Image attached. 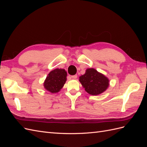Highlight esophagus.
Segmentation results:
<instances>
[{"label":"esophagus","mask_w":147,"mask_h":147,"mask_svg":"<svg viewBox=\"0 0 147 147\" xmlns=\"http://www.w3.org/2000/svg\"><path fill=\"white\" fill-rule=\"evenodd\" d=\"M71 78H73V79H76L77 78V75H72L71 76Z\"/></svg>","instance_id":"34e87169"}]
</instances>
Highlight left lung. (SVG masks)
Masks as SVG:
<instances>
[{"label": "left lung", "instance_id": "1", "mask_svg": "<svg viewBox=\"0 0 147 147\" xmlns=\"http://www.w3.org/2000/svg\"><path fill=\"white\" fill-rule=\"evenodd\" d=\"M79 81L85 91L93 96L104 92L109 85V79L92 68L88 69L85 74L80 77Z\"/></svg>", "mask_w": 147, "mask_h": 147}]
</instances>
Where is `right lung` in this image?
Listing matches in <instances>:
<instances>
[{
    "instance_id": "add662e5",
    "label": "right lung",
    "mask_w": 147,
    "mask_h": 147,
    "mask_svg": "<svg viewBox=\"0 0 147 147\" xmlns=\"http://www.w3.org/2000/svg\"><path fill=\"white\" fill-rule=\"evenodd\" d=\"M67 72L64 69H56L50 72L44 83V87L51 93L59 92L66 81Z\"/></svg>"
}]
</instances>
